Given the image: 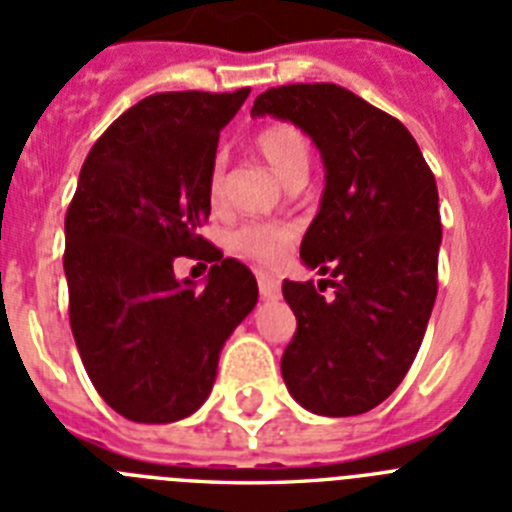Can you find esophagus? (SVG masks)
I'll list each match as a JSON object with an SVG mask.
<instances>
[{"mask_svg": "<svg viewBox=\"0 0 512 512\" xmlns=\"http://www.w3.org/2000/svg\"><path fill=\"white\" fill-rule=\"evenodd\" d=\"M257 286H260V296L263 299H276L281 294V283H278L276 276H270V273H257Z\"/></svg>", "mask_w": 512, "mask_h": 512, "instance_id": "1", "label": "esophagus"}]
</instances>
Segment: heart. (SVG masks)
<instances>
[{
  "label": "heart",
  "instance_id": "b5f03b06",
  "mask_svg": "<svg viewBox=\"0 0 512 512\" xmlns=\"http://www.w3.org/2000/svg\"><path fill=\"white\" fill-rule=\"evenodd\" d=\"M255 150L263 156L270 169L276 171L286 187L304 184L309 174V145L304 135L291 124H268L255 135ZM208 192L213 203L221 200L223 192V161L216 158L213 169H210ZM291 229L278 226V223H242L239 229L229 234V247L236 255L249 257L260 265H273L281 260L283 249L289 247Z\"/></svg>",
  "mask_w": 512,
  "mask_h": 512
}]
</instances>
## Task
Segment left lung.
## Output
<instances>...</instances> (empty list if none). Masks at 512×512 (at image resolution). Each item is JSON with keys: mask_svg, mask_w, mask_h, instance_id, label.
<instances>
[{"mask_svg": "<svg viewBox=\"0 0 512 512\" xmlns=\"http://www.w3.org/2000/svg\"><path fill=\"white\" fill-rule=\"evenodd\" d=\"M252 117L291 122L325 166L320 210L302 239L312 281H283L296 333L281 375L312 414L356 416L380 406L409 372L437 296L442 242L435 176L398 119L333 83L260 93Z\"/></svg>", "mask_w": 512, "mask_h": 512, "instance_id": "obj_1", "label": "left lung"}]
</instances>
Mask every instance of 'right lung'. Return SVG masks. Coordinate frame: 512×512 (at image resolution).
<instances>
[{"mask_svg": "<svg viewBox=\"0 0 512 512\" xmlns=\"http://www.w3.org/2000/svg\"><path fill=\"white\" fill-rule=\"evenodd\" d=\"M247 96L249 88L143 98L80 169L64 218L72 336L93 388L130 422L195 414L221 349L257 304L247 265L197 234L210 216L218 135ZM176 256L214 263L203 287L175 278Z\"/></svg>", "mask_w": 512, "mask_h": 512, "instance_id": "1", "label": "right lung"}]
</instances>
